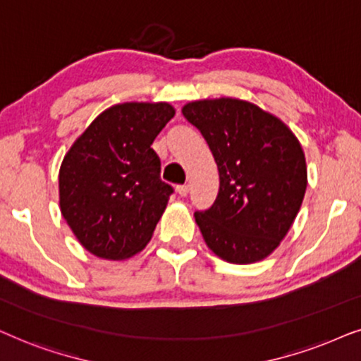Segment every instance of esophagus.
Wrapping results in <instances>:
<instances>
[{"instance_id": "obj_1", "label": "esophagus", "mask_w": 361, "mask_h": 361, "mask_svg": "<svg viewBox=\"0 0 361 361\" xmlns=\"http://www.w3.org/2000/svg\"><path fill=\"white\" fill-rule=\"evenodd\" d=\"M176 193L180 196H186L190 193V186L188 185H178L176 186Z\"/></svg>"}]
</instances>
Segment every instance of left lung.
Listing matches in <instances>:
<instances>
[{
    "label": "left lung",
    "instance_id": "8db88e82",
    "mask_svg": "<svg viewBox=\"0 0 361 361\" xmlns=\"http://www.w3.org/2000/svg\"><path fill=\"white\" fill-rule=\"evenodd\" d=\"M183 115L201 132L219 171V191L195 219L216 256L266 259L290 229L307 188L305 155L289 127L239 99L196 100Z\"/></svg>",
    "mask_w": 361,
    "mask_h": 361
}]
</instances>
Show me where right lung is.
Returning a JSON list of instances; mask_svg holds the SVG:
<instances>
[{
    "instance_id": "obj_1",
    "label": "right lung",
    "mask_w": 361,
    "mask_h": 361,
    "mask_svg": "<svg viewBox=\"0 0 361 361\" xmlns=\"http://www.w3.org/2000/svg\"><path fill=\"white\" fill-rule=\"evenodd\" d=\"M175 115L166 102H125L104 110L66 153L59 170L61 213L94 256L122 261L142 251L166 208L152 148Z\"/></svg>"
}]
</instances>
